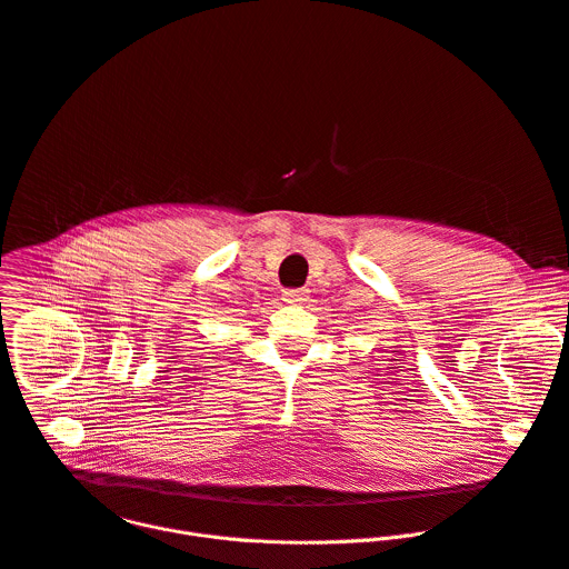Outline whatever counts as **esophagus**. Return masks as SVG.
<instances>
[{"label":"esophagus","instance_id":"obj_1","mask_svg":"<svg viewBox=\"0 0 569 569\" xmlns=\"http://www.w3.org/2000/svg\"><path fill=\"white\" fill-rule=\"evenodd\" d=\"M306 290H283V301H288V303H301V301H306Z\"/></svg>","mask_w":569,"mask_h":569}]
</instances>
